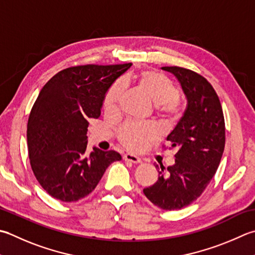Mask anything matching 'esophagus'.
I'll return each mask as SVG.
<instances>
[{"instance_id":"1","label":"esophagus","mask_w":255,"mask_h":255,"mask_svg":"<svg viewBox=\"0 0 255 255\" xmlns=\"http://www.w3.org/2000/svg\"><path fill=\"white\" fill-rule=\"evenodd\" d=\"M124 160L125 161H128V162H132V163H140L141 162V159L134 156V154H131V153H126L124 154Z\"/></svg>"}]
</instances>
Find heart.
<instances>
[{
  "mask_svg": "<svg viewBox=\"0 0 255 255\" xmlns=\"http://www.w3.org/2000/svg\"><path fill=\"white\" fill-rule=\"evenodd\" d=\"M138 83L152 102L157 105L158 112L168 118H176L179 115V89L167 75L153 69H146L138 75ZM126 87L124 79H117L104 97V109L107 113L117 112L123 93ZM158 136L152 125L126 122L118 127L116 137L119 143L133 152L142 151Z\"/></svg>",
  "mask_w": 255,
  "mask_h": 255,
  "instance_id": "b5f03b06",
  "label": "heart"
}]
</instances>
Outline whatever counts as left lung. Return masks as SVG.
I'll use <instances>...</instances> for the list:
<instances>
[{
    "label": "left lung",
    "instance_id": "left-lung-1",
    "mask_svg": "<svg viewBox=\"0 0 255 255\" xmlns=\"http://www.w3.org/2000/svg\"><path fill=\"white\" fill-rule=\"evenodd\" d=\"M180 82L187 109L167 137L176 148L173 166L159 169L158 181L143 193L163 210H179L201 196L216 174L226 144V125L220 99L202 75L179 66H164ZM163 149L167 147L162 146Z\"/></svg>",
    "mask_w": 255,
    "mask_h": 255
}]
</instances>
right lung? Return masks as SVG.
Instances as JSON below:
<instances>
[{
  "instance_id": "obj_1",
  "label": "right lung",
  "mask_w": 255,
  "mask_h": 255,
  "mask_svg": "<svg viewBox=\"0 0 255 255\" xmlns=\"http://www.w3.org/2000/svg\"><path fill=\"white\" fill-rule=\"evenodd\" d=\"M131 66L78 65L58 72L44 85L27 123L29 163L38 183L49 196L64 202L91 193L114 161V150L94 148L86 152L89 119L101 116L107 89Z\"/></svg>"
}]
</instances>
